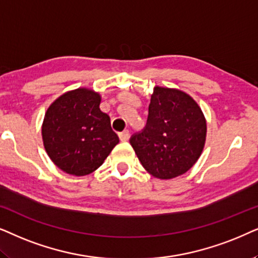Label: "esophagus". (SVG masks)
<instances>
[{
    "mask_svg": "<svg viewBox=\"0 0 258 258\" xmlns=\"http://www.w3.org/2000/svg\"><path fill=\"white\" fill-rule=\"evenodd\" d=\"M119 138H120V140H121V142H127V140H128V138H130V132L126 130V131L119 133Z\"/></svg>",
    "mask_w": 258,
    "mask_h": 258,
    "instance_id": "obj_1",
    "label": "esophagus"
}]
</instances>
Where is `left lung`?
I'll return each mask as SVG.
<instances>
[{
    "label": "left lung",
    "instance_id": "obj_1",
    "mask_svg": "<svg viewBox=\"0 0 258 258\" xmlns=\"http://www.w3.org/2000/svg\"><path fill=\"white\" fill-rule=\"evenodd\" d=\"M207 120L197 102L176 88L156 86L143 132L130 143L147 172L158 179L186 173L203 152Z\"/></svg>",
    "mask_w": 258,
    "mask_h": 258
}]
</instances>
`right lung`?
Here are the masks:
<instances>
[{
    "label": "right lung",
    "mask_w": 258,
    "mask_h": 258,
    "mask_svg": "<svg viewBox=\"0 0 258 258\" xmlns=\"http://www.w3.org/2000/svg\"><path fill=\"white\" fill-rule=\"evenodd\" d=\"M91 88L68 91L51 102L42 122L44 150L63 172L86 176L100 167L119 143L111 119Z\"/></svg>",
    "instance_id": "1"
}]
</instances>
